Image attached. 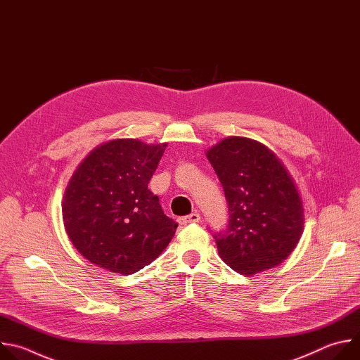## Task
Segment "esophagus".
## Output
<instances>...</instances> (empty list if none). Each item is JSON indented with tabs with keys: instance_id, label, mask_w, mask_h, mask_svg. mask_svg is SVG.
I'll list each match as a JSON object with an SVG mask.
<instances>
[{
	"instance_id": "esophagus-1",
	"label": "esophagus",
	"mask_w": 360,
	"mask_h": 360,
	"mask_svg": "<svg viewBox=\"0 0 360 360\" xmlns=\"http://www.w3.org/2000/svg\"><path fill=\"white\" fill-rule=\"evenodd\" d=\"M200 221V215L198 212H193L191 215H186V217H182L178 219V222L181 225H189V224H195V222H199Z\"/></svg>"
}]
</instances>
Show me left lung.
Returning a JSON list of instances; mask_svg holds the SVG:
<instances>
[{
	"label": "left lung",
	"mask_w": 360,
	"mask_h": 360,
	"mask_svg": "<svg viewBox=\"0 0 360 360\" xmlns=\"http://www.w3.org/2000/svg\"><path fill=\"white\" fill-rule=\"evenodd\" d=\"M229 205L228 229L214 235L222 261L246 276L282 264L304 226L303 203L282 161L264 143L229 136L207 150Z\"/></svg>",
	"instance_id": "8db88e82"
}]
</instances>
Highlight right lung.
Instances as JSON below:
<instances>
[{
  "label": "right lung",
  "mask_w": 360,
  "mask_h": 360,
  "mask_svg": "<svg viewBox=\"0 0 360 360\" xmlns=\"http://www.w3.org/2000/svg\"><path fill=\"white\" fill-rule=\"evenodd\" d=\"M167 145L112 139L94 148L77 167L64 192L63 221L85 259L131 275L168 246L178 224L148 189Z\"/></svg>",
  "instance_id": "add662e5"
}]
</instances>
